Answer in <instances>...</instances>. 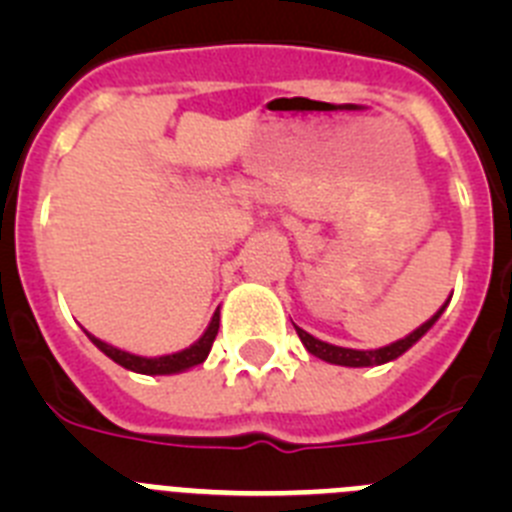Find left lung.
<instances>
[{
  "instance_id": "left-lung-1",
  "label": "left lung",
  "mask_w": 512,
  "mask_h": 512,
  "mask_svg": "<svg viewBox=\"0 0 512 512\" xmlns=\"http://www.w3.org/2000/svg\"><path fill=\"white\" fill-rule=\"evenodd\" d=\"M441 312H443V307L436 312V315H433L431 320H428V323L420 325L418 330H413V333L402 338V341L390 343V346H384V348H374V351H356V348L333 346V343H325V341H318V338H312L307 330L297 328V325L295 328H297V336H300V341L305 343L307 351H310L312 356H318V359L330 361V364H341V366H379V364H387V361H392V359H397V356L405 354V351H408V348L418 341V338H423L425 333H428V328L436 323Z\"/></svg>"
}]
</instances>
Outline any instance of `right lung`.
I'll list each match as a JSON object with an SVG mask.
<instances>
[{"label":"right lung","instance_id":"1","mask_svg":"<svg viewBox=\"0 0 512 512\" xmlns=\"http://www.w3.org/2000/svg\"><path fill=\"white\" fill-rule=\"evenodd\" d=\"M217 328H220V315L215 312L210 320V325H207V330L202 333L200 341L192 343V346L184 348V351H176V354H169V356H156V359H146V356L128 354V351H120V348L99 341V338H94V336H89V338H92V343L99 348V351H102V354H107L112 361H115V364L125 366V369H130V372L176 374V372H184V369H189V366L202 364V361L207 359L212 343H215Z\"/></svg>","mask_w":512,"mask_h":512}]
</instances>
